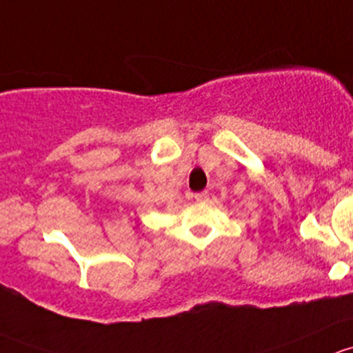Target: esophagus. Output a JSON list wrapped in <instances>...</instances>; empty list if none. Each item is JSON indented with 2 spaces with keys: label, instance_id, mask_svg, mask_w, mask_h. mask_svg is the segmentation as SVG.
<instances>
[{
  "label": "esophagus",
  "instance_id": "1",
  "mask_svg": "<svg viewBox=\"0 0 353 353\" xmlns=\"http://www.w3.org/2000/svg\"><path fill=\"white\" fill-rule=\"evenodd\" d=\"M195 201H197V202H207V201H209V192H199V194H195Z\"/></svg>",
  "mask_w": 353,
  "mask_h": 353
}]
</instances>
